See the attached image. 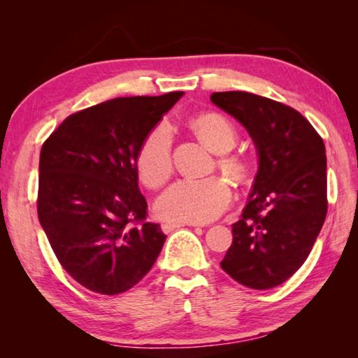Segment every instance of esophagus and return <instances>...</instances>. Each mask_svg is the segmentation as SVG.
Returning a JSON list of instances; mask_svg holds the SVG:
<instances>
[{
	"label": "esophagus",
	"instance_id": "34e87169",
	"mask_svg": "<svg viewBox=\"0 0 358 358\" xmlns=\"http://www.w3.org/2000/svg\"><path fill=\"white\" fill-rule=\"evenodd\" d=\"M185 224H175V222H164L161 226V229H162V232H166V234H171L172 230H175V229H178V227H183ZM192 226H196V224H192Z\"/></svg>",
	"mask_w": 358,
	"mask_h": 358
}]
</instances>
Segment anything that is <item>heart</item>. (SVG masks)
I'll use <instances>...</instances> for the list:
<instances>
[{
    "mask_svg": "<svg viewBox=\"0 0 358 358\" xmlns=\"http://www.w3.org/2000/svg\"><path fill=\"white\" fill-rule=\"evenodd\" d=\"M197 136L216 151L227 153L237 143V129L232 121L220 113H205L192 120ZM173 131L167 121H159L145 136L137 151V171L141 180L151 189H156L171 178ZM217 166L222 172L235 178L245 177L246 162L240 156L221 155ZM232 189L226 180L210 177L203 180H180L173 183L156 202V213L161 220L171 222L202 224L213 221L227 208Z\"/></svg>",
    "mask_w": 358,
    "mask_h": 358,
    "instance_id": "b5f03b06",
    "label": "heart"
}]
</instances>
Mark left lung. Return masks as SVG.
<instances>
[{
  "label": "left lung",
  "mask_w": 358,
  "mask_h": 358,
  "mask_svg": "<svg viewBox=\"0 0 358 358\" xmlns=\"http://www.w3.org/2000/svg\"><path fill=\"white\" fill-rule=\"evenodd\" d=\"M252 137L259 171L221 268L251 289L287 281L310 256L327 216L322 137L300 112L246 92L211 94Z\"/></svg>",
  "instance_id": "8db88e82"
}]
</instances>
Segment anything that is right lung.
<instances>
[{"instance_id": "right-lung-1", "label": "right lung", "mask_w": 358, "mask_h": 358, "mask_svg": "<svg viewBox=\"0 0 358 358\" xmlns=\"http://www.w3.org/2000/svg\"><path fill=\"white\" fill-rule=\"evenodd\" d=\"M183 92L110 99L69 115L41 148L38 216L63 268L88 290L126 292L166 241L147 221L137 151Z\"/></svg>"}]
</instances>
